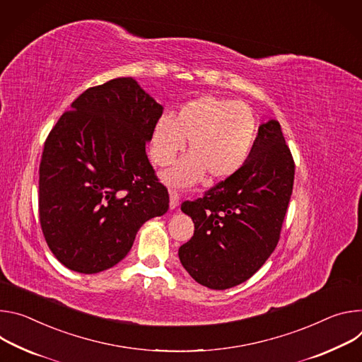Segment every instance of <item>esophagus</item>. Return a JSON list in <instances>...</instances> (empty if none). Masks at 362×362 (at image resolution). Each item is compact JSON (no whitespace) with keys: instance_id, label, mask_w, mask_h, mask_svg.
Listing matches in <instances>:
<instances>
[{"instance_id":"esophagus-1","label":"esophagus","mask_w":362,"mask_h":362,"mask_svg":"<svg viewBox=\"0 0 362 362\" xmlns=\"http://www.w3.org/2000/svg\"><path fill=\"white\" fill-rule=\"evenodd\" d=\"M180 203V194L175 189H170V207L174 210Z\"/></svg>"}]
</instances>
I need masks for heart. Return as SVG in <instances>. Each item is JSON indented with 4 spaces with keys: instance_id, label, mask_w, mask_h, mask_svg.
<instances>
[{
    "instance_id": "1",
    "label": "heart",
    "mask_w": 362,
    "mask_h": 362,
    "mask_svg": "<svg viewBox=\"0 0 362 362\" xmlns=\"http://www.w3.org/2000/svg\"><path fill=\"white\" fill-rule=\"evenodd\" d=\"M257 128V116L249 105L204 95L184 103L175 117L163 115L156 120L151 158L159 167L170 165L188 139L191 153L165 171L164 180L178 187L202 181L206 174L210 180H226L246 164Z\"/></svg>"
}]
</instances>
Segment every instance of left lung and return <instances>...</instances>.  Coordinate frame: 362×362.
<instances>
[{
	"label": "left lung",
	"mask_w": 362,
	"mask_h": 362,
	"mask_svg": "<svg viewBox=\"0 0 362 362\" xmlns=\"http://www.w3.org/2000/svg\"><path fill=\"white\" fill-rule=\"evenodd\" d=\"M293 180L291 149L277 120H269L242 168L181 206L194 221V235L178 256L195 282L228 289L264 264L279 243Z\"/></svg>",
	"instance_id": "left-lung-1"
}]
</instances>
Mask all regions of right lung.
Listing matches in <instances>:
<instances>
[{
    "label": "right lung",
    "instance_id": "obj_1",
    "mask_svg": "<svg viewBox=\"0 0 362 362\" xmlns=\"http://www.w3.org/2000/svg\"><path fill=\"white\" fill-rule=\"evenodd\" d=\"M163 106L132 77L89 88L50 131L40 163L38 214L56 259L78 273L122 260L170 195L145 145Z\"/></svg>",
    "mask_w": 362,
    "mask_h": 362
}]
</instances>
